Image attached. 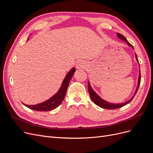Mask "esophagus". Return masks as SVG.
I'll return each mask as SVG.
<instances>
[{
    "mask_svg": "<svg viewBox=\"0 0 153 153\" xmlns=\"http://www.w3.org/2000/svg\"><path fill=\"white\" fill-rule=\"evenodd\" d=\"M85 66V63L83 61H79L76 63V68L77 69H82L84 68Z\"/></svg>",
    "mask_w": 153,
    "mask_h": 153,
    "instance_id": "34e87169",
    "label": "esophagus"
}]
</instances>
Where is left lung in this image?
Masks as SVG:
<instances>
[{
	"mask_svg": "<svg viewBox=\"0 0 153 153\" xmlns=\"http://www.w3.org/2000/svg\"><path fill=\"white\" fill-rule=\"evenodd\" d=\"M117 37H118L119 39H122V40H123L124 41H126V43L128 44V46H129V47H131V48H133V46L128 42V41H127V39H126V38H125L124 36H123L121 34H120V33H117ZM135 57H136V59H137V62H138V64H139V62H138V60L137 59V54H135ZM139 68H140V64H139ZM140 80H141V75H140V71H139V77H138V85H137V89L135 91V94H134V96L132 97V98L130 100L126 101V102L122 103H111L107 102V101H105V100H103L102 98H100V97L96 93V92L93 91V89H92V87L90 85L89 82H88V91H89V95H90L91 99L92 100V101H93V102L96 105L100 106V107L103 108H105V109H115V108H119L122 107V106H123L124 105L128 104L133 100V98H134V96H135V94L137 93V91L138 89V87H139V85H140Z\"/></svg>",
	"mask_w": 153,
	"mask_h": 153,
	"instance_id": "obj_1",
	"label": "left lung"
}]
</instances>
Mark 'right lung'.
<instances>
[{"instance_id": "obj_1", "label": "right lung", "mask_w": 153, "mask_h": 153, "mask_svg": "<svg viewBox=\"0 0 153 153\" xmlns=\"http://www.w3.org/2000/svg\"><path fill=\"white\" fill-rule=\"evenodd\" d=\"M75 72V68H73L70 70V71L67 74L65 78L64 79L60 89L58 91L56 94L53 96L52 98H50L49 100L45 101L41 103L34 105H27L24 103L23 104L26 106L27 107L29 108L30 109L36 111H41V112H48V111H50L55 108H57V106L61 105L62 102V101L66 95V92L68 89V85L69 84V82H70V80Z\"/></svg>"}]
</instances>
